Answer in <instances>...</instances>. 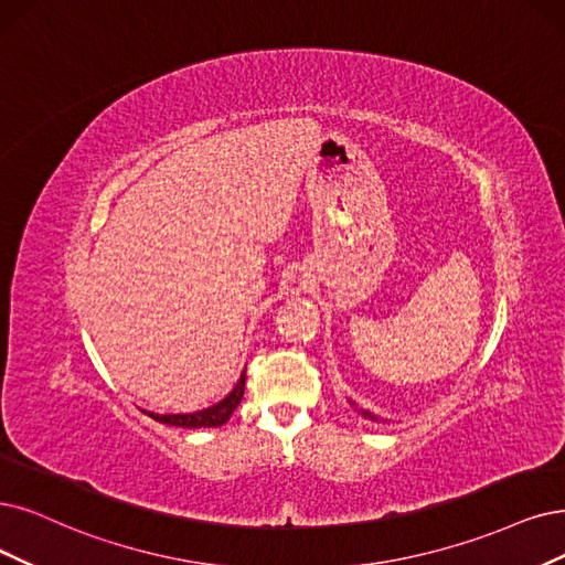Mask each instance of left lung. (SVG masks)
I'll return each instance as SVG.
<instances>
[{"label":"left lung","instance_id":"1","mask_svg":"<svg viewBox=\"0 0 565 565\" xmlns=\"http://www.w3.org/2000/svg\"><path fill=\"white\" fill-rule=\"evenodd\" d=\"M351 403V401H349ZM351 405H356V403H351ZM359 414H363L365 416V419H370V422H384V419H380V416H374L372 412H367V409H356Z\"/></svg>","mask_w":565,"mask_h":565}]
</instances>
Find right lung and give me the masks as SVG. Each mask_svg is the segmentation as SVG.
I'll return each mask as SVG.
<instances>
[{
	"mask_svg": "<svg viewBox=\"0 0 565 565\" xmlns=\"http://www.w3.org/2000/svg\"><path fill=\"white\" fill-rule=\"evenodd\" d=\"M244 380H246V370L239 374L237 384L233 386L223 401L214 403L212 407H204L200 412H191V414H156V412H146L156 419L158 424H167V426H179V428H218L223 426L230 416H233L235 407L242 403L244 395Z\"/></svg>",
	"mask_w": 565,
	"mask_h": 565,
	"instance_id": "obj_1",
	"label": "right lung"
}]
</instances>
